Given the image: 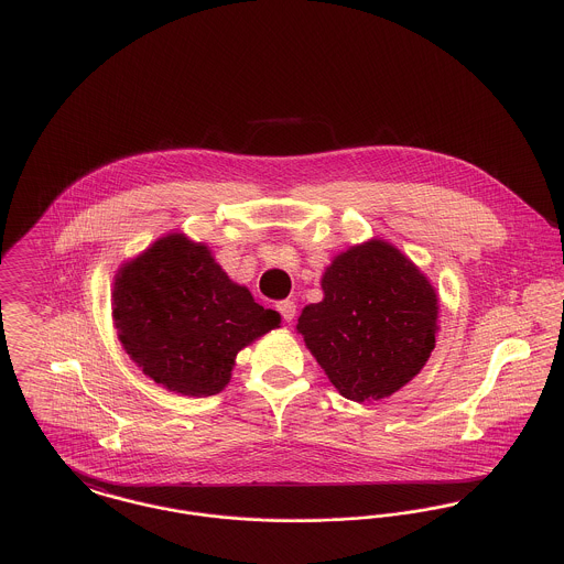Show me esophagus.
Instances as JSON below:
<instances>
[{
  "mask_svg": "<svg viewBox=\"0 0 564 564\" xmlns=\"http://www.w3.org/2000/svg\"><path fill=\"white\" fill-rule=\"evenodd\" d=\"M275 308H278V311H280V315L284 317V322H293V319H295V313H297L295 302H291V300H282V302H278V304H275Z\"/></svg>",
  "mask_w": 564,
  "mask_h": 564,
  "instance_id": "esophagus-1",
  "label": "esophagus"
}]
</instances>
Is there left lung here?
I'll use <instances>...</instances> for the list:
<instances>
[{
    "mask_svg": "<svg viewBox=\"0 0 564 564\" xmlns=\"http://www.w3.org/2000/svg\"><path fill=\"white\" fill-rule=\"evenodd\" d=\"M322 291L295 329L343 398H391L423 369L436 345L438 293L395 245L371 239L336 253Z\"/></svg>",
    "mask_w": 564,
    "mask_h": 564,
    "instance_id": "1",
    "label": "left lung"
}]
</instances>
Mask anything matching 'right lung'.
<instances>
[{
    "instance_id": "right-lung-1",
    "label": "right lung",
    "mask_w": 564,
    "mask_h": 564,
    "mask_svg": "<svg viewBox=\"0 0 564 564\" xmlns=\"http://www.w3.org/2000/svg\"><path fill=\"white\" fill-rule=\"evenodd\" d=\"M280 319L230 280L206 242L182 232L152 242L115 275L112 322L126 354L180 395L221 393L237 354Z\"/></svg>"
}]
</instances>
